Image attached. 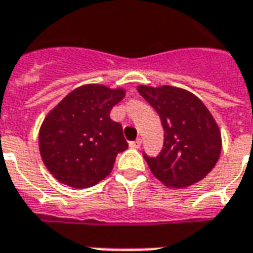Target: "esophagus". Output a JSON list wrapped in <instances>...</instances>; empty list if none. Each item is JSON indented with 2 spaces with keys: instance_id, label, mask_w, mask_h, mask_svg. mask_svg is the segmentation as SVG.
Instances as JSON below:
<instances>
[{
  "instance_id": "34e87169",
  "label": "esophagus",
  "mask_w": 253,
  "mask_h": 253,
  "mask_svg": "<svg viewBox=\"0 0 253 253\" xmlns=\"http://www.w3.org/2000/svg\"><path fill=\"white\" fill-rule=\"evenodd\" d=\"M129 146L130 147H133V149H139V147L142 146V139H136L135 142H130Z\"/></svg>"
}]
</instances>
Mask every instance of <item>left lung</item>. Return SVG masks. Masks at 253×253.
Wrapping results in <instances>:
<instances>
[{
    "instance_id": "8db88e82",
    "label": "left lung",
    "mask_w": 253,
    "mask_h": 253,
    "mask_svg": "<svg viewBox=\"0 0 253 253\" xmlns=\"http://www.w3.org/2000/svg\"><path fill=\"white\" fill-rule=\"evenodd\" d=\"M137 92L158 113L164 128L161 153L143 154L153 175L172 189L203 180L222 151L220 130L210 110L196 95L176 86L139 85Z\"/></svg>"
}]
</instances>
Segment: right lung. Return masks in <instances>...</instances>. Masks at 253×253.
Wrapping results in <instances>:
<instances>
[{"label": "right lung", "instance_id": "add662e5", "mask_svg": "<svg viewBox=\"0 0 253 253\" xmlns=\"http://www.w3.org/2000/svg\"><path fill=\"white\" fill-rule=\"evenodd\" d=\"M125 90L89 84L70 92L40 129V153L60 183L74 189L95 186L109 175L118 153L128 149L121 124L110 111Z\"/></svg>", "mask_w": 253, "mask_h": 253}]
</instances>
